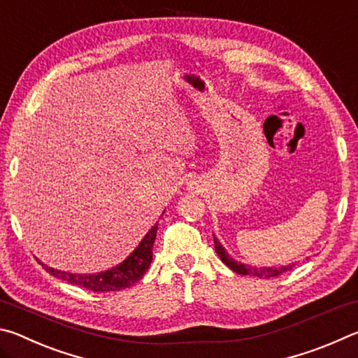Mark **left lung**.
Masks as SVG:
<instances>
[{"instance_id": "8db88e82", "label": "left lung", "mask_w": 358, "mask_h": 358, "mask_svg": "<svg viewBox=\"0 0 358 358\" xmlns=\"http://www.w3.org/2000/svg\"><path fill=\"white\" fill-rule=\"evenodd\" d=\"M215 251L220 259L226 264L230 270H234L235 273L238 275H250V276H256V278H275L280 276L286 271L292 270L294 266L296 265V262H292L289 265H281V266H254L250 264H243V262H237V260L230 257V254L226 251V248L221 245V241L217 240L215 235Z\"/></svg>"}]
</instances>
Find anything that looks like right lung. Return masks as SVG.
Returning <instances> with one entry per match:
<instances>
[{
  "instance_id": "add662e5",
  "label": "right lung",
  "mask_w": 358,
  "mask_h": 358,
  "mask_svg": "<svg viewBox=\"0 0 358 358\" xmlns=\"http://www.w3.org/2000/svg\"><path fill=\"white\" fill-rule=\"evenodd\" d=\"M157 232V224L151 227L147 235L142 238L141 243L132 251L123 262L112 266L106 271L99 273H71V271L55 270L52 266H47L38 259L47 273L63 280L69 284H74L78 287H85L93 290V292H115L126 287H131L132 284L141 281L143 275L150 268L151 260H153V245Z\"/></svg>"
}]
</instances>
